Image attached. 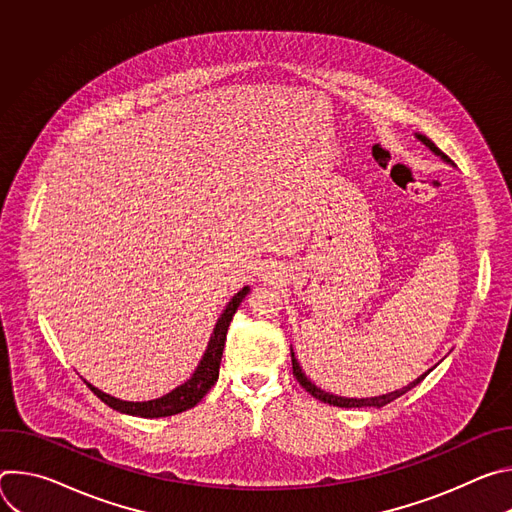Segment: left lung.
<instances>
[{
  "label": "left lung",
  "mask_w": 512,
  "mask_h": 512,
  "mask_svg": "<svg viewBox=\"0 0 512 512\" xmlns=\"http://www.w3.org/2000/svg\"><path fill=\"white\" fill-rule=\"evenodd\" d=\"M415 137L425 145V148H429L435 156H440L446 164H450V166H454V162L440 150L437 148V145L427 137V135H423V133H415ZM456 168V166H454ZM291 369H294V377L298 379V383L312 395V397H316L318 401H324V403H328V405H336V407H375V409H379V407H385L387 403H391V401H395L397 397H401V395H405L407 391H411L413 387H417L427 375H429V371L427 373H423L421 377H417L413 383H409L407 387H403V389H397V391H391V393H385V395H377V397H360V399H356V397H338V395H334V393H328V391H324V389H320L316 383H312L308 377H306V373L302 371V367H300V362H298V358H296V352H294V348H291Z\"/></svg>",
  "instance_id": "1"
}]
</instances>
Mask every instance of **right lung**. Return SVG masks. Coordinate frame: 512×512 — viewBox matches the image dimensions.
<instances>
[{"label": "right lung", "instance_id": "right-lung-1", "mask_svg": "<svg viewBox=\"0 0 512 512\" xmlns=\"http://www.w3.org/2000/svg\"><path fill=\"white\" fill-rule=\"evenodd\" d=\"M249 291H251V287L245 285L239 291V294L233 296V300L223 310L221 318H218L216 324H214L208 346H206V350H204V354L198 362L196 371L192 373V377L186 383L178 385L168 395H164L160 399H152V401H121L113 395L103 393L101 389H97L89 383L91 391L103 403L113 407L115 411H121V413H127V415H137V417H168V415H176V413H182L186 409H192L210 391V387L218 379V369H221V358H223V350H225L229 324H231L237 308L241 306V302L245 300Z\"/></svg>", "mask_w": 512, "mask_h": 512}]
</instances>
